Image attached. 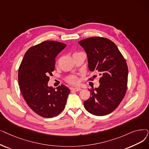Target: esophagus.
Segmentation results:
<instances>
[{
	"instance_id": "obj_1",
	"label": "esophagus",
	"mask_w": 149,
	"mask_h": 149,
	"mask_svg": "<svg viewBox=\"0 0 149 149\" xmlns=\"http://www.w3.org/2000/svg\"><path fill=\"white\" fill-rule=\"evenodd\" d=\"M73 90L75 91H80L81 90V89L80 88H73Z\"/></svg>"
}]
</instances>
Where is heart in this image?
Listing matches in <instances>:
<instances>
[{
  "label": "heart",
  "mask_w": 149,
  "mask_h": 149,
  "mask_svg": "<svg viewBox=\"0 0 149 149\" xmlns=\"http://www.w3.org/2000/svg\"><path fill=\"white\" fill-rule=\"evenodd\" d=\"M77 53H79V52H75L74 54V55L75 54H77ZM68 81L70 84H72V85H77V84L79 83V80H78V79H77V77L71 76L68 79Z\"/></svg>",
  "instance_id": "heart-1"
}]
</instances>
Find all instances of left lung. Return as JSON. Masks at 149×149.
Listing matches in <instances>:
<instances>
[{"instance_id":"left-lung-1","label":"left lung","mask_w":149,"mask_h":149,"mask_svg":"<svg viewBox=\"0 0 149 149\" xmlns=\"http://www.w3.org/2000/svg\"><path fill=\"white\" fill-rule=\"evenodd\" d=\"M79 44L87 54L89 70L100 77L99 86L89 89L91 97L84 102V107L95 116L108 114L119 106L127 91L125 60L116 45L107 38L92 37L81 40ZM96 77L93 75V78Z\"/></svg>"}]
</instances>
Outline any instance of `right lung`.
I'll list each match as a JSON object with an SVG mask.
<instances>
[{
    "mask_svg": "<svg viewBox=\"0 0 149 149\" xmlns=\"http://www.w3.org/2000/svg\"><path fill=\"white\" fill-rule=\"evenodd\" d=\"M66 44L46 41L30 47L19 68L18 81L28 106L42 117L58 115L66 106L70 89L62 85L55 90L48 86L49 75L55 70V58Z\"/></svg>",
    "mask_w": 149,
    "mask_h": 149,
    "instance_id": "1",
    "label": "right lung"
}]
</instances>
